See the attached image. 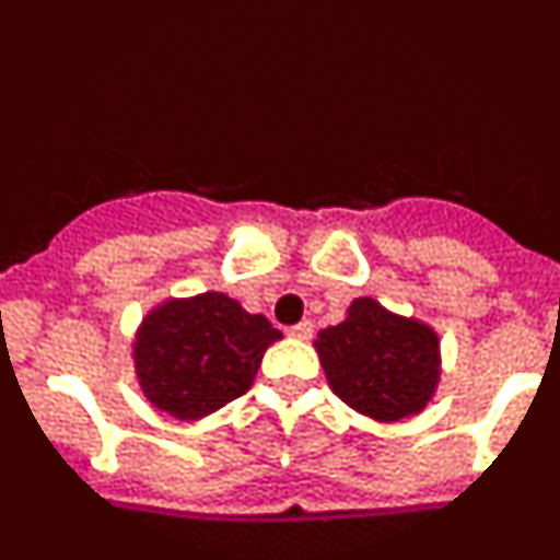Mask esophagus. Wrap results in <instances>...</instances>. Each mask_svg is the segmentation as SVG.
I'll return each mask as SVG.
<instances>
[{"mask_svg":"<svg viewBox=\"0 0 560 560\" xmlns=\"http://www.w3.org/2000/svg\"><path fill=\"white\" fill-rule=\"evenodd\" d=\"M285 334H289L291 339H311V334H314V325H311L308 319H303V323L291 325V328L285 330Z\"/></svg>","mask_w":560,"mask_h":560,"instance_id":"34e87169","label":"esophagus"}]
</instances>
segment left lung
I'll return each instance as SVG.
<instances>
[{"instance_id":"left-lung-1","label":"left lung","mask_w":560,"mask_h":560,"mask_svg":"<svg viewBox=\"0 0 560 560\" xmlns=\"http://www.w3.org/2000/svg\"><path fill=\"white\" fill-rule=\"evenodd\" d=\"M314 345L330 389L375 420L418 415L438 387V334L370 296L353 300L348 319L319 330Z\"/></svg>"}]
</instances>
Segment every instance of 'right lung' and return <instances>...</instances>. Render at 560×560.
<instances>
[{
  "label": "right lung",
  "mask_w": 560,
  "mask_h": 560,
  "mask_svg": "<svg viewBox=\"0 0 560 560\" xmlns=\"http://www.w3.org/2000/svg\"><path fill=\"white\" fill-rule=\"evenodd\" d=\"M280 336L264 314L207 291L171 300L142 319L133 368L153 407L179 420H199L252 387L266 348Z\"/></svg>",
  "instance_id": "obj_1"
}]
</instances>
